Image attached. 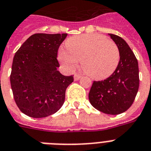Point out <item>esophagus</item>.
I'll use <instances>...</instances> for the list:
<instances>
[{"mask_svg":"<svg viewBox=\"0 0 151 151\" xmlns=\"http://www.w3.org/2000/svg\"><path fill=\"white\" fill-rule=\"evenodd\" d=\"M81 78V74H79V73H75V74H74V77H73V78H74V81H78V80H79Z\"/></svg>","mask_w":151,"mask_h":151,"instance_id":"obj_1","label":"esophagus"}]
</instances>
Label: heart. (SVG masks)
<instances>
[{
	"label": "heart",
	"mask_w": 151,
	"mask_h": 151,
	"mask_svg": "<svg viewBox=\"0 0 151 151\" xmlns=\"http://www.w3.org/2000/svg\"><path fill=\"white\" fill-rule=\"evenodd\" d=\"M66 47L58 52V59L69 70L81 60L83 70L94 80H104L116 70L121 59L120 50L114 41L98 34L72 37Z\"/></svg>",
	"instance_id": "obj_1"
}]
</instances>
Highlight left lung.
I'll list each match as a JSON object with an SVG mask.
<instances>
[{
    "mask_svg": "<svg viewBox=\"0 0 151 151\" xmlns=\"http://www.w3.org/2000/svg\"><path fill=\"white\" fill-rule=\"evenodd\" d=\"M109 35L119 48L120 63L107 79L93 82L89 101L101 112L116 115L128 110L134 101L139 88V68L136 57L126 41L117 35Z\"/></svg>",
    "mask_w": 151,
    "mask_h": 151,
    "instance_id": "8db88e82",
    "label": "left lung"
}]
</instances>
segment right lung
<instances>
[{
    "mask_svg": "<svg viewBox=\"0 0 151 151\" xmlns=\"http://www.w3.org/2000/svg\"><path fill=\"white\" fill-rule=\"evenodd\" d=\"M68 34H35L21 45L13 59L11 85L20 111L34 118L46 117L62 107L73 75L58 70V51Z\"/></svg>",
    "mask_w": 151,
    "mask_h": 151,
    "instance_id": "obj_1",
    "label": "right lung"
}]
</instances>
